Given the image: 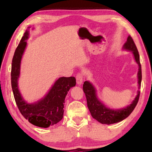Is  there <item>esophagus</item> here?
I'll return each mask as SVG.
<instances>
[{
    "label": "esophagus",
    "mask_w": 152,
    "mask_h": 152,
    "mask_svg": "<svg viewBox=\"0 0 152 152\" xmlns=\"http://www.w3.org/2000/svg\"><path fill=\"white\" fill-rule=\"evenodd\" d=\"M83 75L82 73H78L76 76V80H77V84L78 85H80L81 84H82L83 82Z\"/></svg>",
    "instance_id": "1"
}]
</instances>
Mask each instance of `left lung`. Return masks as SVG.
<instances>
[{
  "label": "left lung",
  "instance_id": "obj_1",
  "mask_svg": "<svg viewBox=\"0 0 152 152\" xmlns=\"http://www.w3.org/2000/svg\"><path fill=\"white\" fill-rule=\"evenodd\" d=\"M123 48L132 52L135 60L138 64V88H140L141 80H142V70H141V65L140 63V56H139L136 45L130 35L128 37L126 43L124 44ZM83 91L86 95L87 106L92 117L100 123L105 124L117 123L127 118L134 111L138 104L139 97H140V91H138L136 97H135L134 100L130 105L122 109H112L107 107V106H105L99 100L97 97L96 90L95 87L88 81L84 82L83 84Z\"/></svg>",
  "mask_w": 152,
  "mask_h": 152
}]
</instances>
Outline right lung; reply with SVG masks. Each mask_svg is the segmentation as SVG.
<instances>
[{
  "instance_id": "1",
  "label": "right lung",
  "mask_w": 152,
  "mask_h": 152,
  "mask_svg": "<svg viewBox=\"0 0 152 152\" xmlns=\"http://www.w3.org/2000/svg\"><path fill=\"white\" fill-rule=\"evenodd\" d=\"M29 31L26 30L16 48L12 63L11 82L14 97L20 113L31 124L42 128H48L61 121L64 116L65 98L68 91L75 86L74 77L58 79L48 94L40 100L33 104L26 102L23 98L18 87L20 65L28 39Z\"/></svg>"
}]
</instances>
